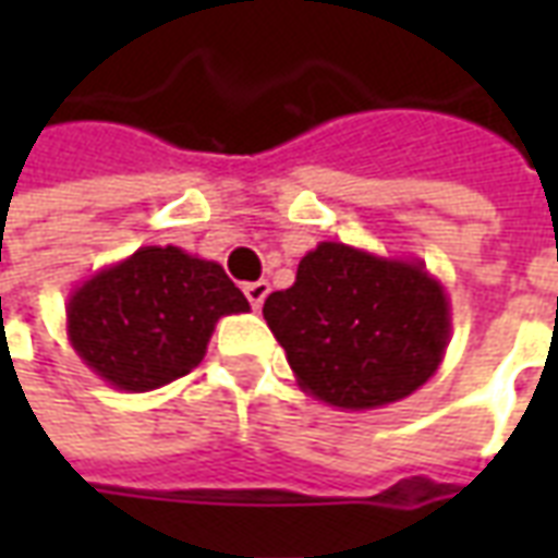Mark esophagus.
<instances>
[{
	"mask_svg": "<svg viewBox=\"0 0 558 558\" xmlns=\"http://www.w3.org/2000/svg\"><path fill=\"white\" fill-rule=\"evenodd\" d=\"M268 292H271L268 280H256V283H247V287H244V295H247V302L254 304L256 311L263 307V302H266Z\"/></svg>",
	"mask_w": 558,
	"mask_h": 558,
	"instance_id": "obj_1",
	"label": "esophagus"
}]
</instances>
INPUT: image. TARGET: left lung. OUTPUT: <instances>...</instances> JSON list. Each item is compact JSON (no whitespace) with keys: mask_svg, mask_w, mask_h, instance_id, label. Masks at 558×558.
<instances>
[{"mask_svg":"<svg viewBox=\"0 0 558 558\" xmlns=\"http://www.w3.org/2000/svg\"><path fill=\"white\" fill-rule=\"evenodd\" d=\"M263 316L299 388L350 412L410 398L451 340L448 292L421 259L343 242L307 251L295 283L271 292Z\"/></svg>","mask_w":558,"mask_h":558,"instance_id":"8db88e82","label":"left lung"}]
</instances>
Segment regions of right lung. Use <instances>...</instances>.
Instances as JSON below:
<instances>
[{
	"mask_svg": "<svg viewBox=\"0 0 558 558\" xmlns=\"http://www.w3.org/2000/svg\"><path fill=\"white\" fill-rule=\"evenodd\" d=\"M251 304L215 259L148 244L77 283L68 340L92 374L119 391H151L203 362L220 316Z\"/></svg>",
	"mask_w": 558,
	"mask_h": 558,
	"instance_id": "obj_1",
	"label": "right lung"
}]
</instances>
